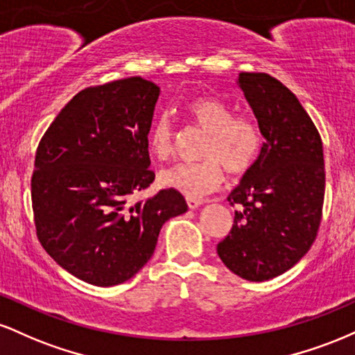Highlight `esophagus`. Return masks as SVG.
I'll return each mask as SVG.
<instances>
[{"instance_id":"obj_1","label":"esophagus","mask_w":355,"mask_h":355,"mask_svg":"<svg viewBox=\"0 0 355 355\" xmlns=\"http://www.w3.org/2000/svg\"><path fill=\"white\" fill-rule=\"evenodd\" d=\"M203 203H205V200H203V198H187V205H189V209H197V207H200V205H203Z\"/></svg>"}]
</instances>
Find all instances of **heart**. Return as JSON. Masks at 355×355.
Segmentation results:
<instances>
[{
  "label": "heart",
  "mask_w": 355,
  "mask_h": 355,
  "mask_svg": "<svg viewBox=\"0 0 355 355\" xmlns=\"http://www.w3.org/2000/svg\"><path fill=\"white\" fill-rule=\"evenodd\" d=\"M183 110L190 123L205 132L200 146L203 160L164 168L158 175L162 185L198 198L222 185L223 168L234 175L252 168L262 144L254 120L234 115V108L215 96L191 98ZM148 148L158 160H166L173 153V125L166 115L158 116L150 126Z\"/></svg>",
  "instance_id": "b5f03b06"
}]
</instances>
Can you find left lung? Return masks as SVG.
I'll return each instance as SVG.
<instances>
[{
	"label": "left lung",
	"instance_id": "left-lung-1",
	"mask_svg": "<svg viewBox=\"0 0 355 355\" xmlns=\"http://www.w3.org/2000/svg\"><path fill=\"white\" fill-rule=\"evenodd\" d=\"M239 87L266 141L229 195L230 234L217 245L229 270L263 282L292 268L317 237L325 191L322 140L300 101L267 73H240Z\"/></svg>",
	"mask_w": 355,
	"mask_h": 355
}]
</instances>
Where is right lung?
I'll return each instance as SVG.
<instances>
[{
    "mask_svg": "<svg viewBox=\"0 0 355 355\" xmlns=\"http://www.w3.org/2000/svg\"><path fill=\"white\" fill-rule=\"evenodd\" d=\"M160 88L132 78L81 89L46 130L35 157L36 235L76 279L112 287L153 255L168 218L189 210L180 191L130 202L155 180L148 132Z\"/></svg>",
    "mask_w": 355,
    "mask_h": 355,
    "instance_id": "right-lung-1",
    "label": "right lung"
}]
</instances>
